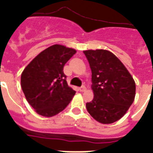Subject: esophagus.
I'll return each instance as SVG.
<instances>
[{
    "label": "esophagus",
    "instance_id": "esophagus-1",
    "mask_svg": "<svg viewBox=\"0 0 153 153\" xmlns=\"http://www.w3.org/2000/svg\"><path fill=\"white\" fill-rule=\"evenodd\" d=\"M85 91H86V86H81V87L79 88V91H80V92H84Z\"/></svg>",
    "mask_w": 153,
    "mask_h": 153
}]
</instances>
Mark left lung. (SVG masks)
<instances>
[{
  "label": "left lung",
  "instance_id": "8db88e82",
  "mask_svg": "<svg viewBox=\"0 0 153 153\" xmlns=\"http://www.w3.org/2000/svg\"><path fill=\"white\" fill-rule=\"evenodd\" d=\"M83 53L92 72L94 99L86 109L102 124H111L126 114L133 104L136 84L130 73L116 55L107 50H87Z\"/></svg>",
  "mask_w": 153,
  "mask_h": 153
}]
</instances>
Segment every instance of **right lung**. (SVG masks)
I'll list each match as a JSON object with an SVG mask.
<instances>
[{
    "label": "right lung",
    "instance_id": "obj_1",
    "mask_svg": "<svg viewBox=\"0 0 153 153\" xmlns=\"http://www.w3.org/2000/svg\"><path fill=\"white\" fill-rule=\"evenodd\" d=\"M76 53L55 44L40 52L21 74V88L27 102L41 116H55L67 106L75 91L67 85L65 63Z\"/></svg>",
    "mask_w": 153,
    "mask_h": 153
}]
</instances>
